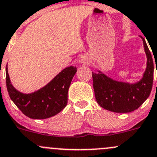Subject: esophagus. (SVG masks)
I'll use <instances>...</instances> for the list:
<instances>
[{"instance_id": "1", "label": "esophagus", "mask_w": 157, "mask_h": 157, "mask_svg": "<svg viewBox=\"0 0 157 157\" xmlns=\"http://www.w3.org/2000/svg\"><path fill=\"white\" fill-rule=\"evenodd\" d=\"M81 63H83L84 65H87V64H89L88 59H86V57L82 58V59H81Z\"/></svg>"}]
</instances>
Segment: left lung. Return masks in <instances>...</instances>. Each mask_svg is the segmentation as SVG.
<instances>
[{
	"label": "left lung",
	"instance_id": "left-lung-1",
	"mask_svg": "<svg viewBox=\"0 0 157 157\" xmlns=\"http://www.w3.org/2000/svg\"><path fill=\"white\" fill-rule=\"evenodd\" d=\"M140 37L147 59L141 80L128 83L113 80L100 71L92 73L95 99L101 108L115 113H128L138 109L149 97L153 86V62L146 41Z\"/></svg>",
	"mask_w": 157,
	"mask_h": 157
}]
</instances>
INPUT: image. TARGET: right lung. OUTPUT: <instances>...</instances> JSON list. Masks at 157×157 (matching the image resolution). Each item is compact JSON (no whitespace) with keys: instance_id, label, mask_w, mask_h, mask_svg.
<instances>
[{"instance_id":"add662e5","label":"right lung","mask_w":157,"mask_h":157,"mask_svg":"<svg viewBox=\"0 0 157 157\" xmlns=\"http://www.w3.org/2000/svg\"><path fill=\"white\" fill-rule=\"evenodd\" d=\"M77 67L70 66L63 69L45 86L32 93L25 94L13 87L6 66V83L13 103L28 117L47 119L59 113L67 103V92Z\"/></svg>"}]
</instances>
